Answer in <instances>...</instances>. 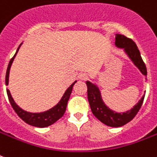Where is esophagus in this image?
Wrapping results in <instances>:
<instances>
[{
    "label": "esophagus",
    "mask_w": 157,
    "mask_h": 157,
    "mask_svg": "<svg viewBox=\"0 0 157 157\" xmlns=\"http://www.w3.org/2000/svg\"><path fill=\"white\" fill-rule=\"evenodd\" d=\"M79 79H81L82 81H86V79H88V75L86 73H81L79 75Z\"/></svg>",
    "instance_id": "34e87169"
}]
</instances>
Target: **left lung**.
<instances>
[{
    "label": "left lung",
    "mask_w": 157,
    "mask_h": 157,
    "mask_svg": "<svg viewBox=\"0 0 157 157\" xmlns=\"http://www.w3.org/2000/svg\"><path fill=\"white\" fill-rule=\"evenodd\" d=\"M115 45L117 47L124 49V52L131 59L135 66L139 69L142 74L147 76L146 65L142 59L141 54L136 44L133 40L126 37L125 36L117 34L115 38ZM87 85V94H88V100L91 111L101 122H103L107 126L111 127H121L127 124L128 122L134 119V117L139 112L142 104L144 103V94L139 103L134 105V107L129 111L122 113H118L112 111L107 107L103 103L99 89L96 85L91 83L90 81H86Z\"/></svg>",
    "instance_id": "obj_1"
}]
</instances>
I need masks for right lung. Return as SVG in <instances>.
Listing matches in <instances>:
<instances>
[{"mask_svg":"<svg viewBox=\"0 0 157 157\" xmlns=\"http://www.w3.org/2000/svg\"><path fill=\"white\" fill-rule=\"evenodd\" d=\"M21 45H22V43H21L20 45L17 49V51H16L15 54L13 55V57L10 59V61L9 63L6 75V86H8L9 84V75H10V67L12 65L13 59L15 58L16 54H17L18 50H19V48H20ZM76 82V81L74 83L71 84L70 87L67 88V90L65 91V93H64V94L62 97L61 100L59 101L58 104H56L54 107H53L52 108H50L48 111H45V112H39V113H33V112H28L23 110L21 107H19L18 105L16 104V103L14 102L13 98H12L10 92L8 89L6 90V92H7L9 100H10V103L11 106L13 107V109L14 110V112L17 113V115L20 117L21 119L23 120V121L26 122L27 124L33 125V126L39 127V128H44V127H47L49 125H50V124H54V122H56L59 118H61L63 116L64 112L66 111L67 104V102H68V99L70 98V95H71V91H72V88H73V86L75 85Z\"/></svg>","mask_w":157,"mask_h":157,"instance_id":"right-lung-1","label":"right lung"}]
</instances>
